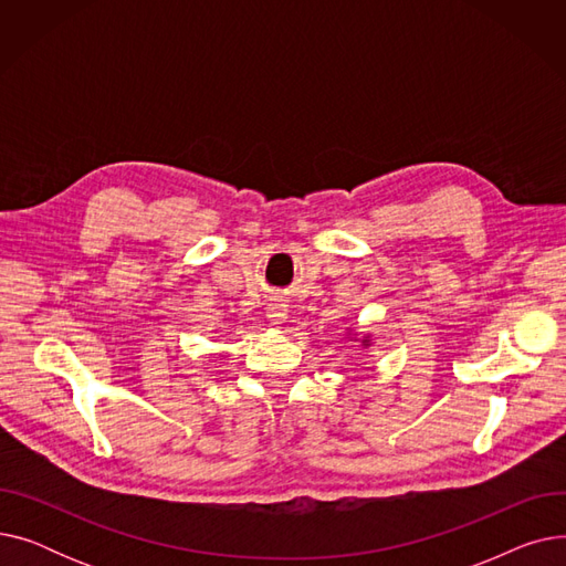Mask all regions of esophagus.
<instances>
[{"instance_id": "esophagus-1", "label": "esophagus", "mask_w": 566, "mask_h": 566, "mask_svg": "<svg viewBox=\"0 0 566 566\" xmlns=\"http://www.w3.org/2000/svg\"><path fill=\"white\" fill-rule=\"evenodd\" d=\"M268 318H271V323H273V325L284 323V321H286V305H282V303L268 305Z\"/></svg>"}]
</instances>
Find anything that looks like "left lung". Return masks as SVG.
<instances>
[{
  "mask_svg": "<svg viewBox=\"0 0 566 566\" xmlns=\"http://www.w3.org/2000/svg\"><path fill=\"white\" fill-rule=\"evenodd\" d=\"M348 335H350V333H348ZM363 346H365V348H367V346H371V337H369V335H365V337H363Z\"/></svg>",
  "mask_w": 566,
  "mask_h": 566,
  "instance_id": "8db88e82",
  "label": "left lung"
}]
</instances>
